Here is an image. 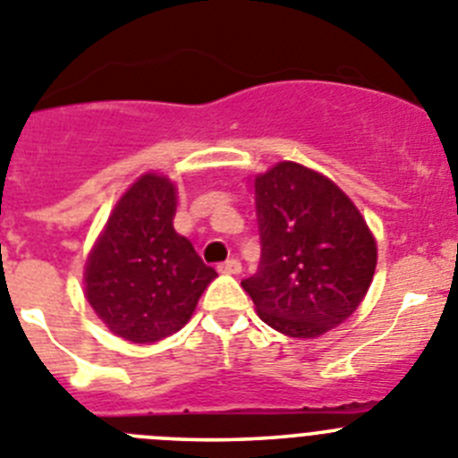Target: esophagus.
<instances>
[{
	"label": "esophagus",
	"mask_w": 458,
	"mask_h": 458,
	"mask_svg": "<svg viewBox=\"0 0 458 458\" xmlns=\"http://www.w3.org/2000/svg\"><path fill=\"white\" fill-rule=\"evenodd\" d=\"M221 273H225V276H237V273H242V262L239 259H228V262H224L219 267Z\"/></svg>",
	"instance_id": "34e87169"
}]
</instances>
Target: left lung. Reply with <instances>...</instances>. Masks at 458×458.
Masks as SVG:
<instances>
[{"label": "left lung", "mask_w": 458, "mask_h": 458, "mask_svg": "<svg viewBox=\"0 0 458 458\" xmlns=\"http://www.w3.org/2000/svg\"><path fill=\"white\" fill-rule=\"evenodd\" d=\"M253 187L262 258L242 287L273 330L316 339L364 301L377 243L352 200L318 171L277 162Z\"/></svg>", "instance_id": "left-lung-1"}]
</instances>
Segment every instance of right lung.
Here are the masks:
<instances>
[{
    "label": "right lung",
    "instance_id": "right-lung-1",
    "mask_svg": "<svg viewBox=\"0 0 458 458\" xmlns=\"http://www.w3.org/2000/svg\"><path fill=\"white\" fill-rule=\"evenodd\" d=\"M176 185L144 174L117 200L85 264V298L113 335L156 344L191 318L216 277L174 230Z\"/></svg>",
    "mask_w": 458,
    "mask_h": 458
}]
</instances>
